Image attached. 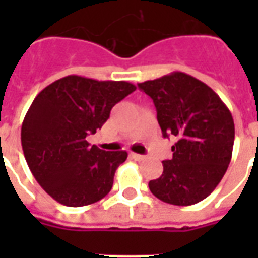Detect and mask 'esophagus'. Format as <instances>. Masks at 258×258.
Returning <instances> with one entry per match:
<instances>
[{"instance_id": "esophagus-1", "label": "esophagus", "mask_w": 258, "mask_h": 258, "mask_svg": "<svg viewBox=\"0 0 258 258\" xmlns=\"http://www.w3.org/2000/svg\"><path fill=\"white\" fill-rule=\"evenodd\" d=\"M131 157H133L134 160H138V162H141V160H144V159H145L144 155H138V153H131Z\"/></svg>"}]
</instances>
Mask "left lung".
Instances as JSON below:
<instances>
[{
    "instance_id": "1",
    "label": "left lung",
    "mask_w": 258,
    "mask_h": 258,
    "mask_svg": "<svg viewBox=\"0 0 258 258\" xmlns=\"http://www.w3.org/2000/svg\"><path fill=\"white\" fill-rule=\"evenodd\" d=\"M153 99L164 137L178 141L163 174L149 181L157 199L190 206L216 189L232 157L235 124L227 105L210 87L182 72L138 84Z\"/></svg>"
}]
</instances>
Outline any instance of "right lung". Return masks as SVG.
Returning <instances> with one entry per match:
<instances>
[{"label": "right lung", "instance_id": "add662e5", "mask_svg": "<svg viewBox=\"0 0 258 258\" xmlns=\"http://www.w3.org/2000/svg\"><path fill=\"white\" fill-rule=\"evenodd\" d=\"M128 81H99L66 76L34 98L22 124V148L37 182L69 207L92 205L113 186L127 152H106L88 144L112 107L134 92Z\"/></svg>", "mask_w": 258, "mask_h": 258}]
</instances>
